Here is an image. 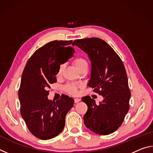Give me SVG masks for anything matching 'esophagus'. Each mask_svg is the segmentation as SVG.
Segmentation results:
<instances>
[{"label":"esophagus","mask_w":153,"mask_h":153,"mask_svg":"<svg viewBox=\"0 0 153 153\" xmlns=\"http://www.w3.org/2000/svg\"><path fill=\"white\" fill-rule=\"evenodd\" d=\"M80 98H76L74 99V102H75V103H77L78 102H79L80 101Z\"/></svg>","instance_id":"1"}]
</instances>
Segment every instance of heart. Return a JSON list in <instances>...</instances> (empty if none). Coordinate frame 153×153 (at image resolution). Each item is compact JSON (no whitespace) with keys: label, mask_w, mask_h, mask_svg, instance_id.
<instances>
[{"label":"heart","mask_w":153,"mask_h":153,"mask_svg":"<svg viewBox=\"0 0 153 153\" xmlns=\"http://www.w3.org/2000/svg\"><path fill=\"white\" fill-rule=\"evenodd\" d=\"M72 63H73L74 66L76 67L77 70H79V69H81L82 67H83L84 65H86L87 62L84 59H83L82 57H76L73 59V61H72ZM63 69H64V65H63L61 64L59 66L57 71H56V76L61 77L62 74H63ZM79 87H81V86H79V85L71 84L67 85L65 86V90L69 94H76L77 92V88Z\"/></svg>","instance_id":"obj_1"}]
</instances>
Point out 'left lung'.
Instances as JSON below:
<instances>
[{
	"label": "left lung",
	"mask_w": 153,
	"mask_h": 153,
	"mask_svg": "<svg viewBox=\"0 0 153 153\" xmlns=\"http://www.w3.org/2000/svg\"><path fill=\"white\" fill-rule=\"evenodd\" d=\"M73 44L84 51L91 61L88 86L104 98L97 105L89 96L82 98L88 106L83 118L84 124L93 132L108 135L120 128L129 108L131 92L125 67L115 51L100 38L76 40Z\"/></svg>",
	"instance_id": "obj_1"
}]
</instances>
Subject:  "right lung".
I'll use <instances>...</instances> for the list:
<instances>
[{
  "label": "right lung",
  "instance_id": "add662e5",
  "mask_svg": "<svg viewBox=\"0 0 153 153\" xmlns=\"http://www.w3.org/2000/svg\"><path fill=\"white\" fill-rule=\"evenodd\" d=\"M71 43L55 40L46 44L35 51L23 71L18 92L21 115L30 132L41 140L53 138L63 131L65 116L74 106V100L65 94L56 102L49 100L47 90L56 82L59 66L73 56L74 49L67 46Z\"/></svg>",
  "mask_w": 153,
  "mask_h": 153
}]
</instances>
